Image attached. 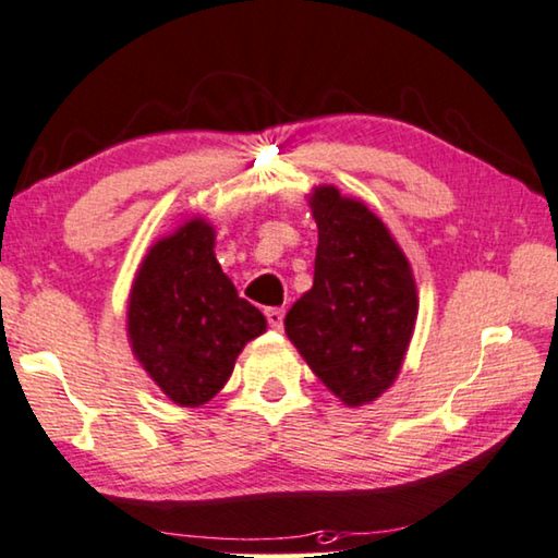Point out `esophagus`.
<instances>
[{"label":"esophagus","mask_w":558,"mask_h":558,"mask_svg":"<svg viewBox=\"0 0 558 558\" xmlns=\"http://www.w3.org/2000/svg\"><path fill=\"white\" fill-rule=\"evenodd\" d=\"M265 318H268L270 328L280 330L282 328V318H286V311H282V307H268V311H265Z\"/></svg>","instance_id":"34e87169"}]
</instances>
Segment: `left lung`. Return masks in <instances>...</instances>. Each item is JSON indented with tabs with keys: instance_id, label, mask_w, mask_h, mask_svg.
I'll use <instances>...</instances> for the list:
<instances>
[{
	"instance_id": "obj_1",
	"label": "left lung",
	"mask_w": 558,
	"mask_h": 558,
	"mask_svg": "<svg viewBox=\"0 0 558 558\" xmlns=\"http://www.w3.org/2000/svg\"><path fill=\"white\" fill-rule=\"evenodd\" d=\"M318 226L313 288L286 315L303 361L348 409L396 384L413 338L418 290L411 263L386 222L336 185H315Z\"/></svg>"
}]
</instances>
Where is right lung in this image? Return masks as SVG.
Returning <instances> with one entry per match:
<instances>
[{
    "mask_svg": "<svg viewBox=\"0 0 558 558\" xmlns=\"http://www.w3.org/2000/svg\"><path fill=\"white\" fill-rule=\"evenodd\" d=\"M265 315L238 295L215 257V228L187 218L155 240L128 298L132 355L172 403L197 409L220 393Z\"/></svg>",
    "mask_w": 558,
    "mask_h": 558,
    "instance_id": "add662e5",
    "label": "right lung"
}]
</instances>
